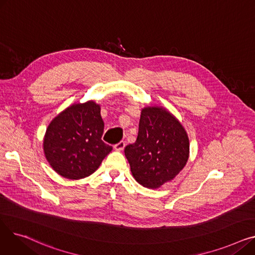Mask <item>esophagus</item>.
I'll list each match as a JSON object with an SVG mask.
<instances>
[{
  "instance_id": "34e87169",
  "label": "esophagus",
  "mask_w": 255,
  "mask_h": 255,
  "mask_svg": "<svg viewBox=\"0 0 255 255\" xmlns=\"http://www.w3.org/2000/svg\"><path fill=\"white\" fill-rule=\"evenodd\" d=\"M125 145H126L125 141L124 140H121L120 142H118V143H116L114 145V148H115L116 151H123L124 148H125Z\"/></svg>"
}]
</instances>
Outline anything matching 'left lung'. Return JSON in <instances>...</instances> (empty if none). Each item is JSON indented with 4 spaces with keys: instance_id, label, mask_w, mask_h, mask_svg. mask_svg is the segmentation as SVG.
Listing matches in <instances>:
<instances>
[{
    "instance_id": "obj_1",
    "label": "left lung",
    "mask_w": 255,
    "mask_h": 255,
    "mask_svg": "<svg viewBox=\"0 0 255 255\" xmlns=\"http://www.w3.org/2000/svg\"><path fill=\"white\" fill-rule=\"evenodd\" d=\"M134 179L143 187L159 188L172 180L189 156V139L179 121L162 107L141 111L136 141L125 148Z\"/></svg>"
}]
</instances>
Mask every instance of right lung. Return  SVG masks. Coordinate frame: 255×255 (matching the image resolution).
Listing matches in <instances>:
<instances>
[{
    "label": "right lung",
    "mask_w": 255,
    "mask_h": 255,
    "mask_svg": "<svg viewBox=\"0 0 255 255\" xmlns=\"http://www.w3.org/2000/svg\"><path fill=\"white\" fill-rule=\"evenodd\" d=\"M104 123L94 101L69 106L51 121L43 141L44 154L60 176L89 177L113 150L102 139Z\"/></svg>",
    "instance_id": "add662e5"
}]
</instances>
